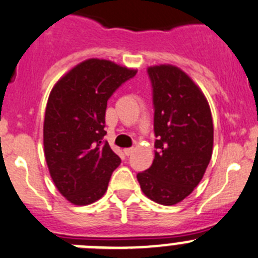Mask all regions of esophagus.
<instances>
[{"mask_svg": "<svg viewBox=\"0 0 258 258\" xmlns=\"http://www.w3.org/2000/svg\"><path fill=\"white\" fill-rule=\"evenodd\" d=\"M122 152H124L125 156H131V154L134 152V149L133 148H125Z\"/></svg>", "mask_w": 258, "mask_h": 258, "instance_id": "1", "label": "esophagus"}]
</instances>
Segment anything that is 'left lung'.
Here are the masks:
<instances>
[{
	"label": "left lung",
	"mask_w": 258,
	"mask_h": 258,
	"mask_svg": "<svg viewBox=\"0 0 258 258\" xmlns=\"http://www.w3.org/2000/svg\"><path fill=\"white\" fill-rule=\"evenodd\" d=\"M153 88L156 152L137 178L147 198L175 205L199 185L213 153L214 127L207 97L180 68H148Z\"/></svg>",
	"instance_id": "left-lung-1"
}]
</instances>
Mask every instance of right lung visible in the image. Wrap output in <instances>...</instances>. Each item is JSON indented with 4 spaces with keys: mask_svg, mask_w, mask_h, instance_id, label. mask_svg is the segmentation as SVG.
<instances>
[{
    "mask_svg": "<svg viewBox=\"0 0 258 258\" xmlns=\"http://www.w3.org/2000/svg\"><path fill=\"white\" fill-rule=\"evenodd\" d=\"M136 70L87 59L51 90L44 117V156L54 185L70 203L88 205L106 192L120 158L107 142L105 112L115 91Z\"/></svg>",
    "mask_w": 258,
    "mask_h": 258,
    "instance_id": "obj_1",
    "label": "right lung"
}]
</instances>
